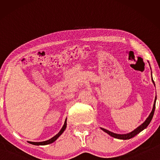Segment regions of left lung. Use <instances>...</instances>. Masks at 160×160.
I'll return each mask as SVG.
<instances>
[{"instance_id":"left-lung-1","label":"left lung","mask_w":160,"mask_h":160,"mask_svg":"<svg viewBox=\"0 0 160 160\" xmlns=\"http://www.w3.org/2000/svg\"><path fill=\"white\" fill-rule=\"evenodd\" d=\"M152 82H153L154 85H155V82H154V80H152ZM156 99H157V96L155 97V102H154V105H153L152 110L151 113H150V115H149V116L147 118V119H146V120L145 121V122L143 123H142L140 126L138 127L137 128H135L134 131H132V132H129V133H126V134H117V133H114V132L108 131V130L105 129V128H101L103 131H104L105 132H107V133H108L109 135H111V136H112V137L115 138L120 139V140H128V139L132 138H133L137 134H138L139 132H140L142 131H143V130H144L145 128H147L148 126L149 125V124H150V121H152V117H153L154 113H155Z\"/></svg>"}]
</instances>
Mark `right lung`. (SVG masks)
<instances>
[{
  "label": "right lung",
  "mask_w": 160,
  "mask_h": 160,
  "mask_svg": "<svg viewBox=\"0 0 160 160\" xmlns=\"http://www.w3.org/2000/svg\"><path fill=\"white\" fill-rule=\"evenodd\" d=\"M67 118H66V121H65V123H64V125L62 127V128L61 129V131H59L57 134H56L55 136H53V138H51V139L48 140H46V141H43V142H30V141H28L29 143H30V144L32 145H48V144H51V143L53 142L54 141H56V140L58 139V138L60 136V135L63 133V131L66 130V126H67Z\"/></svg>",
  "instance_id": "add662e5"
}]
</instances>
